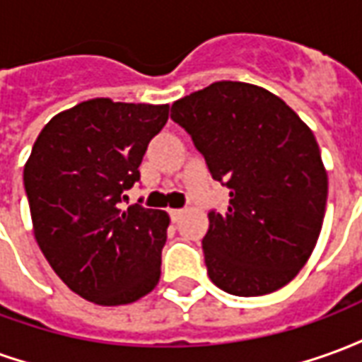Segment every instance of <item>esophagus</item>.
I'll return each instance as SVG.
<instances>
[{
    "instance_id": "esophagus-1",
    "label": "esophagus",
    "mask_w": 362,
    "mask_h": 362,
    "mask_svg": "<svg viewBox=\"0 0 362 362\" xmlns=\"http://www.w3.org/2000/svg\"><path fill=\"white\" fill-rule=\"evenodd\" d=\"M168 213H170V219H173L174 223H176V221L180 219L182 213H184V211H182V209H170V211H168Z\"/></svg>"
}]
</instances>
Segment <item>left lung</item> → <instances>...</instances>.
Listing matches in <instances>:
<instances>
[{"label": "left lung", "instance_id": "left-lung-1", "mask_svg": "<svg viewBox=\"0 0 362 362\" xmlns=\"http://www.w3.org/2000/svg\"><path fill=\"white\" fill-rule=\"evenodd\" d=\"M180 124L227 186L204 236L209 279L225 293L259 296L285 287L318 243L327 173L312 129L258 85L217 81L173 104Z\"/></svg>", "mask_w": 362, "mask_h": 362}]
</instances>
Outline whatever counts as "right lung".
Masks as SVG:
<instances>
[{"label":"right lung","mask_w":362,"mask_h":362,"mask_svg":"<svg viewBox=\"0 0 362 362\" xmlns=\"http://www.w3.org/2000/svg\"><path fill=\"white\" fill-rule=\"evenodd\" d=\"M166 119L168 104L90 98L56 114L33 145L23 182L36 243L85 300L135 303L160 279L168 213L119 202Z\"/></svg>","instance_id":"right-lung-1"}]
</instances>
